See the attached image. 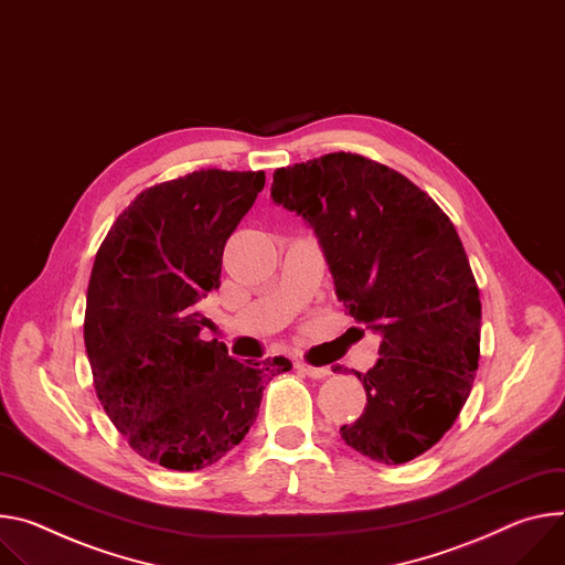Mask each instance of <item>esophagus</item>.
Segmentation results:
<instances>
[{
	"mask_svg": "<svg viewBox=\"0 0 565 565\" xmlns=\"http://www.w3.org/2000/svg\"><path fill=\"white\" fill-rule=\"evenodd\" d=\"M297 370L301 374H306V376H311V379H327L331 374L329 367H316V365H309V363H303V361L297 363Z\"/></svg>",
	"mask_w": 565,
	"mask_h": 565,
	"instance_id": "esophagus-1",
	"label": "esophagus"
}]
</instances>
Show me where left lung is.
<instances>
[{
    "instance_id": "left-lung-1",
    "label": "left lung",
    "mask_w": 565,
    "mask_h": 565,
    "mask_svg": "<svg viewBox=\"0 0 565 565\" xmlns=\"http://www.w3.org/2000/svg\"><path fill=\"white\" fill-rule=\"evenodd\" d=\"M270 195L313 227L338 299L383 338L376 365L355 372L367 405L342 439L383 465L419 457L455 424L480 361V290L455 225L405 175L342 150L277 169Z\"/></svg>"
}]
</instances>
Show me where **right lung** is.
<instances>
[{
    "instance_id": "add662e5",
    "label": "right lung",
    "mask_w": 565,
    "mask_h": 565,
    "mask_svg": "<svg viewBox=\"0 0 565 565\" xmlns=\"http://www.w3.org/2000/svg\"><path fill=\"white\" fill-rule=\"evenodd\" d=\"M264 171H193L143 189L100 243L83 338L96 396L130 448L173 471L214 465L247 435L288 358L236 361L200 331L223 249Z\"/></svg>"
}]
</instances>
